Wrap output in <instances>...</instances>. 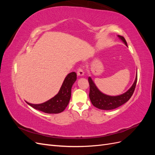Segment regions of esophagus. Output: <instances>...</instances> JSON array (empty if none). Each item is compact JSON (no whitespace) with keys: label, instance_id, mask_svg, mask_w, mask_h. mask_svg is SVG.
I'll return each mask as SVG.
<instances>
[{"label":"esophagus","instance_id":"esophagus-1","mask_svg":"<svg viewBox=\"0 0 155 155\" xmlns=\"http://www.w3.org/2000/svg\"><path fill=\"white\" fill-rule=\"evenodd\" d=\"M77 75L78 76H83V75H84V72H83V70H82V68H78V70H77Z\"/></svg>","mask_w":155,"mask_h":155}]
</instances>
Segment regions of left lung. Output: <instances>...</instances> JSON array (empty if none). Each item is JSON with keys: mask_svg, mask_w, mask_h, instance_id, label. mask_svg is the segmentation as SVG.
<instances>
[{"mask_svg": "<svg viewBox=\"0 0 155 155\" xmlns=\"http://www.w3.org/2000/svg\"><path fill=\"white\" fill-rule=\"evenodd\" d=\"M118 37L127 46V42L124 37L121 35H118ZM88 80L89 86H90L89 97H90L92 105L97 108V109L101 110H112L125 104L132 96L134 91L136 85H137V74L132 87L126 92L124 93L123 94L116 96H108L102 93L97 88L95 83L92 80L91 77H88Z\"/></svg>", "mask_w": 155, "mask_h": 155, "instance_id": "obj_1", "label": "left lung"}]
</instances>
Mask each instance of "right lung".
Returning a JSON list of instances; mask_svg holds the SVG:
<instances>
[{
	"label": "right lung",
	"instance_id": "right-lung-1",
	"mask_svg": "<svg viewBox=\"0 0 155 155\" xmlns=\"http://www.w3.org/2000/svg\"><path fill=\"white\" fill-rule=\"evenodd\" d=\"M77 79L76 73L68 74L62 84L59 92L54 97L41 104H31L26 101L34 109L48 114H58L63 112L68 104L71 97V89Z\"/></svg>",
	"mask_w": 155,
	"mask_h": 155
}]
</instances>
